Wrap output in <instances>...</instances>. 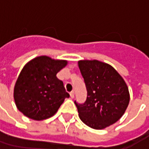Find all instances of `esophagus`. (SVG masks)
Here are the masks:
<instances>
[{
    "mask_svg": "<svg viewBox=\"0 0 149 149\" xmlns=\"http://www.w3.org/2000/svg\"><path fill=\"white\" fill-rule=\"evenodd\" d=\"M69 95H70V97H71L72 99V98L74 97V92H71Z\"/></svg>",
    "mask_w": 149,
    "mask_h": 149,
    "instance_id": "1",
    "label": "esophagus"
}]
</instances>
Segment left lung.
I'll return each instance as SVG.
<instances>
[{
    "mask_svg": "<svg viewBox=\"0 0 149 149\" xmlns=\"http://www.w3.org/2000/svg\"><path fill=\"white\" fill-rule=\"evenodd\" d=\"M78 66L87 89L84 104H75L83 123L94 129H104L121 118L128 108V88L118 72L97 60H81Z\"/></svg>",
    "mask_w": 149,
    "mask_h": 149,
    "instance_id": "left-lung-1",
    "label": "left lung"
}]
</instances>
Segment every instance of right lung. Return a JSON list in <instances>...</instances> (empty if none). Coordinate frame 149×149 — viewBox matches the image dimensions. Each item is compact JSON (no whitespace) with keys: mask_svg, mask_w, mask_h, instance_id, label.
I'll use <instances>...</instances> for the list:
<instances>
[{"mask_svg":"<svg viewBox=\"0 0 149 149\" xmlns=\"http://www.w3.org/2000/svg\"><path fill=\"white\" fill-rule=\"evenodd\" d=\"M68 64L47 56L35 57L24 65L14 86L13 97L18 110L35 120L55 115L65 98L64 84L56 73Z\"/></svg>","mask_w":149,"mask_h":149,"instance_id":"add662e5","label":"right lung"}]
</instances>
